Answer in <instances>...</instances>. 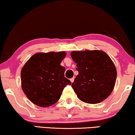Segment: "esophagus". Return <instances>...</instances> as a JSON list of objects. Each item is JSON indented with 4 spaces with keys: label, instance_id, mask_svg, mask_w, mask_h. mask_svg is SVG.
<instances>
[{
    "label": "esophagus",
    "instance_id": "obj_1",
    "mask_svg": "<svg viewBox=\"0 0 135 135\" xmlns=\"http://www.w3.org/2000/svg\"><path fill=\"white\" fill-rule=\"evenodd\" d=\"M74 80H75V78H72L70 79V81H71V83L73 82Z\"/></svg>",
    "mask_w": 135,
    "mask_h": 135
}]
</instances>
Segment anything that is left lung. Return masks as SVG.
Returning <instances> with one entry per match:
<instances>
[{
	"label": "left lung",
	"mask_w": 135,
	"mask_h": 135,
	"mask_svg": "<svg viewBox=\"0 0 135 135\" xmlns=\"http://www.w3.org/2000/svg\"><path fill=\"white\" fill-rule=\"evenodd\" d=\"M70 55L79 73L71 84L79 99L89 104L106 99L113 92L117 77L109 56L101 50L73 51Z\"/></svg>",
	"instance_id": "obj_1"
}]
</instances>
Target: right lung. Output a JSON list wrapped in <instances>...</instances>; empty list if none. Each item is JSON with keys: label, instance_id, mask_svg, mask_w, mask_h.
Instances as JSON below:
<instances>
[{"label": "right lung", "instance_id": "right-lung-1", "mask_svg": "<svg viewBox=\"0 0 135 135\" xmlns=\"http://www.w3.org/2000/svg\"><path fill=\"white\" fill-rule=\"evenodd\" d=\"M66 55L65 51L36 53L24 64L21 88L32 103L40 107L54 105L65 87L71 84L64 76L65 67L60 65Z\"/></svg>", "mask_w": 135, "mask_h": 135}]
</instances>
